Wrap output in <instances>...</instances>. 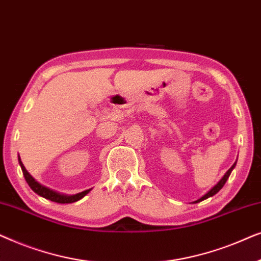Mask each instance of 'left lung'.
I'll return each instance as SVG.
<instances>
[{
    "instance_id": "8db88e82",
    "label": "left lung",
    "mask_w": 261,
    "mask_h": 261,
    "mask_svg": "<svg viewBox=\"0 0 261 261\" xmlns=\"http://www.w3.org/2000/svg\"><path fill=\"white\" fill-rule=\"evenodd\" d=\"M235 165H237V162H235V163L233 164V165H231V167H230V169H229V170H228L226 173H224V176H223L222 178H221V179H220V181H217V184H216V185H214V187H213L212 189H210V190H209L208 192H206V194H205V195H203L201 198H198V199H197V201H195L194 203H198V202H201V201H204V199H206V198H209V197H212V196H214V195H216V194H217V192H219V191L221 190V189H222V188H223V185H224V184H226V181H227V179H228V178H229V176H230V173H231V171H233V170H234V167H235Z\"/></svg>"
}]
</instances>
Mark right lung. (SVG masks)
<instances>
[{"label":"right lung","instance_id":"add662e5","mask_svg":"<svg viewBox=\"0 0 261 261\" xmlns=\"http://www.w3.org/2000/svg\"><path fill=\"white\" fill-rule=\"evenodd\" d=\"M19 164L21 166V170H22L24 179H26V181L28 183V185L31 187L32 190H33L35 194L41 196V197H44L46 199H49V201H52V202H56V203H73V202L80 201V199L83 198L85 195L89 194V192L91 191V189H88V190L78 192V194H76V195L60 194V192H57L55 190H52V189L45 187V185H42V184L39 183V181L35 180L34 178L31 176L30 172H28V171L26 170V167L23 166V164L20 159V155H19Z\"/></svg>","mask_w":261,"mask_h":261}]
</instances>
